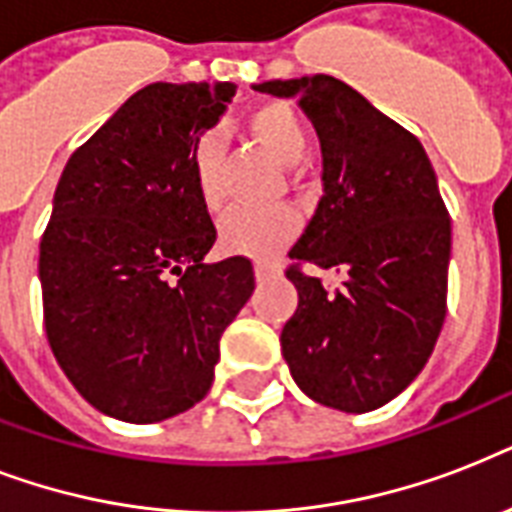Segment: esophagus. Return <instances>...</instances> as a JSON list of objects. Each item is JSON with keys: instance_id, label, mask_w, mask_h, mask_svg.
I'll return each instance as SVG.
<instances>
[{"instance_id": "1", "label": "esophagus", "mask_w": 512, "mask_h": 512, "mask_svg": "<svg viewBox=\"0 0 512 512\" xmlns=\"http://www.w3.org/2000/svg\"><path fill=\"white\" fill-rule=\"evenodd\" d=\"M279 273H281V268L276 263H265V260H257V263H255L257 281L273 279V276H279Z\"/></svg>"}]
</instances>
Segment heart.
<instances>
[{"label":"heart","instance_id":"heart-1","mask_svg":"<svg viewBox=\"0 0 512 512\" xmlns=\"http://www.w3.org/2000/svg\"><path fill=\"white\" fill-rule=\"evenodd\" d=\"M249 135L284 167H295L305 156L308 135L295 108L279 100L260 103L247 116ZM191 172L204 207L217 209L225 199L223 140L204 132L191 148ZM300 231V217L289 207H233L220 220V244L247 257H273Z\"/></svg>","mask_w":512,"mask_h":512}]
</instances>
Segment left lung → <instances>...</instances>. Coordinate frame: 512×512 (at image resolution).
<instances>
[{"mask_svg":"<svg viewBox=\"0 0 512 512\" xmlns=\"http://www.w3.org/2000/svg\"><path fill=\"white\" fill-rule=\"evenodd\" d=\"M297 98L321 143L319 207L289 257L295 316L281 353L305 396L340 412L380 409L428 364L446 316L452 223L425 148L335 76L252 84ZM300 264L340 267L327 293Z\"/></svg>","mask_w":512,"mask_h":512,"instance_id":"8db88e82","label":"left lung"}]
</instances>
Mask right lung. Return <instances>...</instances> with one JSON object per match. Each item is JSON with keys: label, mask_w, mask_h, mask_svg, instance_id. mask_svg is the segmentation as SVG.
<instances>
[{"label": "right lung", "mask_w": 512, "mask_h": 512, "mask_svg": "<svg viewBox=\"0 0 512 512\" xmlns=\"http://www.w3.org/2000/svg\"><path fill=\"white\" fill-rule=\"evenodd\" d=\"M231 82H156L71 154L39 244L44 329L84 401L122 422L170 420L207 396L220 335L255 289L217 239L191 172Z\"/></svg>", "instance_id": "add662e5"}]
</instances>
